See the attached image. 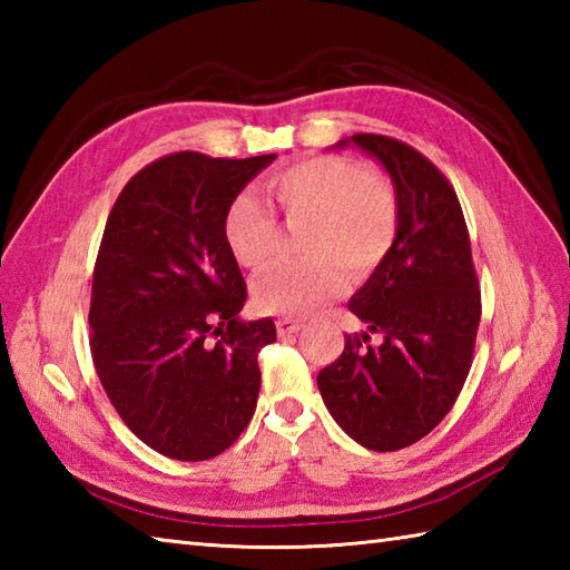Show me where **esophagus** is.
I'll use <instances>...</instances> for the list:
<instances>
[{
    "label": "esophagus",
    "instance_id": "esophagus-1",
    "mask_svg": "<svg viewBox=\"0 0 570 570\" xmlns=\"http://www.w3.org/2000/svg\"><path fill=\"white\" fill-rule=\"evenodd\" d=\"M301 328H304V323H301V321H292V318H278L276 321L278 335H292V333H298Z\"/></svg>",
    "mask_w": 570,
    "mask_h": 570
}]
</instances>
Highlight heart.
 <instances>
[{
	"label": "heart",
	"mask_w": 570,
	"mask_h": 570,
	"mask_svg": "<svg viewBox=\"0 0 570 570\" xmlns=\"http://www.w3.org/2000/svg\"><path fill=\"white\" fill-rule=\"evenodd\" d=\"M266 196L288 225L306 223L298 262L254 278V301L269 313L306 316L343 292L345 272L367 276L386 259L402 227L394 180L345 156H313L266 178ZM223 235L239 264L259 269L276 247V215L242 193L225 213Z\"/></svg>",
	"instance_id": "heart-1"
}]
</instances>
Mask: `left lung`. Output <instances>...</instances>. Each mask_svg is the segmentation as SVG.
Returning a JSON list of instances; mask_svg holds the SVG:
<instances>
[{"label": "left lung", "instance_id": "1", "mask_svg": "<svg viewBox=\"0 0 570 570\" xmlns=\"http://www.w3.org/2000/svg\"><path fill=\"white\" fill-rule=\"evenodd\" d=\"M353 144L390 171L402 227L347 304L383 343L372 346L368 333L347 335L343 355L321 370L318 390L350 439L390 453L421 441L453 409L472 365L482 304L451 180L399 139L355 135Z\"/></svg>", "mask_w": 570, "mask_h": 570}]
</instances>
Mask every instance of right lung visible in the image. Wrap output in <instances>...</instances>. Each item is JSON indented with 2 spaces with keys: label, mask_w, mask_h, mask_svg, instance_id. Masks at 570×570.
<instances>
[{
  "label": "right lung",
  "mask_w": 570,
  "mask_h": 570,
  "mask_svg": "<svg viewBox=\"0 0 570 570\" xmlns=\"http://www.w3.org/2000/svg\"><path fill=\"white\" fill-rule=\"evenodd\" d=\"M274 159L161 156L107 217L88 316L95 372L129 431L166 458L220 455L257 409V355L276 328L237 318L247 284L223 220Z\"/></svg>",
  "instance_id": "1"
}]
</instances>
